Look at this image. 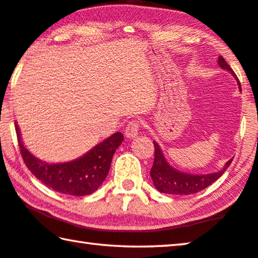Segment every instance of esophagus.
Instances as JSON below:
<instances>
[{
	"instance_id": "obj_1",
	"label": "esophagus",
	"mask_w": 258,
	"mask_h": 258,
	"mask_svg": "<svg viewBox=\"0 0 258 258\" xmlns=\"http://www.w3.org/2000/svg\"><path fill=\"white\" fill-rule=\"evenodd\" d=\"M139 130H140V123L137 120H131L125 128V135L127 138H137L139 135Z\"/></svg>"
}]
</instances>
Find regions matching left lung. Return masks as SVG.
<instances>
[{
	"label": "left lung",
	"mask_w": 258,
	"mask_h": 258,
	"mask_svg": "<svg viewBox=\"0 0 258 258\" xmlns=\"http://www.w3.org/2000/svg\"><path fill=\"white\" fill-rule=\"evenodd\" d=\"M218 66L222 69L229 72L231 75L234 77V80L237 81L239 85V90L241 91V85L238 80L237 75L232 71L228 62L224 60L222 55L218 56L217 60ZM155 146V160L154 165H152L150 175L154 182V185L156 189L161 194H168V195H192L196 192H199L204 190L205 187H207L215 182L217 178L222 176L226 168L229 167L230 164L232 163V159L226 161L223 168L220 171L208 173V174H189L185 172H181L178 169L174 168L173 166L168 163L167 159L165 158V156L161 151L158 143L154 141Z\"/></svg>",
	"instance_id": "1"
}]
</instances>
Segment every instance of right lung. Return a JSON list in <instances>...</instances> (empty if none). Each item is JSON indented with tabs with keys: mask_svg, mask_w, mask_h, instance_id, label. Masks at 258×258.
Listing matches in <instances>:
<instances>
[{
	"mask_svg": "<svg viewBox=\"0 0 258 258\" xmlns=\"http://www.w3.org/2000/svg\"><path fill=\"white\" fill-rule=\"evenodd\" d=\"M16 131L21 156L34 176L54 191L78 197L99 189L110 169L113 154L124 140L123 134L116 132L76 159L50 164L38 159L24 146L17 124Z\"/></svg>",
	"mask_w": 258,
	"mask_h": 258,
	"instance_id": "add662e5",
	"label": "right lung"
}]
</instances>
